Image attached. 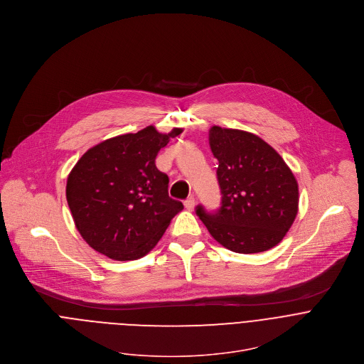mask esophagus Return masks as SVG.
<instances>
[{
    "instance_id": "1",
    "label": "esophagus",
    "mask_w": 364,
    "mask_h": 364,
    "mask_svg": "<svg viewBox=\"0 0 364 364\" xmlns=\"http://www.w3.org/2000/svg\"><path fill=\"white\" fill-rule=\"evenodd\" d=\"M184 207H186V210L193 211L194 207H196V200H194V197H188V198L184 201Z\"/></svg>"
}]
</instances>
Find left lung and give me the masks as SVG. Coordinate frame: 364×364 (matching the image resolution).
<instances>
[{"label":"left lung","mask_w":364,"mask_h":364,"mask_svg":"<svg viewBox=\"0 0 364 364\" xmlns=\"http://www.w3.org/2000/svg\"><path fill=\"white\" fill-rule=\"evenodd\" d=\"M218 160L221 207L196 214L223 247L257 254L278 245L298 214V183L284 159L261 137L237 129H210Z\"/></svg>","instance_id":"8db88e82"}]
</instances>
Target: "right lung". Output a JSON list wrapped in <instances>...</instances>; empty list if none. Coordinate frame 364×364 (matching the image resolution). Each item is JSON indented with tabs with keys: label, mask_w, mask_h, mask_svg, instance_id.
I'll return each mask as SVG.
<instances>
[{
	"label": "right lung",
	"mask_w": 364,
	"mask_h": 364,
	"mask_svg": "<svg viewBox=\"0 0 364 364\" xmlns=\"http://www.w3.org/2000/svg\"><path fill=\"white\" fill-rule=\"evenodd\" d=\"M183 129L153 126L107 139L89 149L72 168L66 200L82 238L116 261L150 252L183 204L168 197V177L156 156Z\"/></svg>",
	"instance_id": "add662e5"
}]
</instances>
